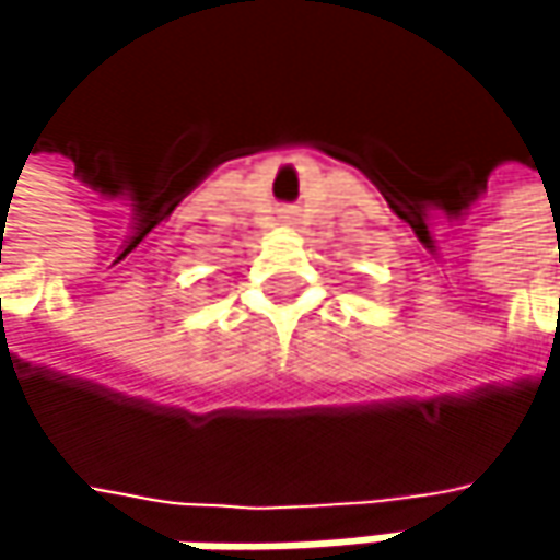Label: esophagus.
Wrapping results in <instances>:
<instances>
[{
  "label": "esophagus",
  "mask_w": 560,
  "mask_h": 560,
  "mask_svg": "<svg viewBox=\"0 0 560 560\" xmlns=\"http://www.w3.org/2000/svg\"><path fill=\"white\" fill-rule=\"evenodd\" d=\"M284 220H288V217H284Z\"/></svg>",
  "instance_id": "34e87169"
}]
</instances>
